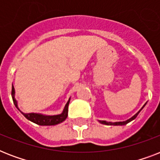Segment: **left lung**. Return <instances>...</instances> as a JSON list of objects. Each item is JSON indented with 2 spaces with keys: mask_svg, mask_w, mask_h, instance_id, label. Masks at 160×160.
Wrapping results in <instances>:
<instances>
[{
  "mask_svg": "<svg viewBox=\"0 0 160 160\" xmlns=\"http://www.w3.org/2000/svg\"><path fill=\"white\" fill-rule=\"evenodd\" d=\"M145 105H146V103L144 104V105L143 107H142L141 109H139V111L137 112L136 114H134V116H132L130 119H127V120H125V121H122V122H114V123H112V122H106L105 121V120H99V122H100V124H105V125H124V124H127L128 123H129L130 121H132V120H134L135 118L137 117V115L139 114V113L142 110V109L144 108V106H145Z\"/></svg>",
  "mask_w": 160,
  "mask_h": 160,
  "instance_id": "1",
  "label": "left lung"
}]
</instances>
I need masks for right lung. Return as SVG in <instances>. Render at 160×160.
Returning <instances> with one entry per match:
<instances>
[{
	"instance_id": "obj_1",
	"label": "right lung",
	"mask_w": 160,
	"mask_h": 160,
	"mask_svg": "<svg viewBox=\"0 0 160 160\" xmlns=\"http://www.w3.org/2000/svg\"><path fill=\"white\" fill-rule=\"evenodd\" d=\"M11 95H12V100H13L14 105H16V107L19 109L18 105H17V102H16V99H15V89H14L13 85H12V90H11ZM70 100H68V102L66 103L64 110L60 114H57V115H44V114H36V113H29V114H25L23 112H21V114H23L24 116L26 117V119L30 120V121L33 122L35 124H38V125H55V124L62 123L64 120L68 116V106H69V103H70ZM20 110V109H19Z\"/></svg>"
}]
</instances>
